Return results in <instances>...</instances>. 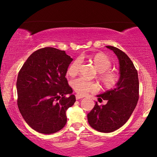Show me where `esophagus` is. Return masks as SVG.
<instances>
[{"label":"esophagus","instance_id":"34e87169","mask_svg":"<svg viewBox=\"0 0 157 157\" xmlns=\"http://www.w3.org/2000/svg\"><path fill=\"white\" fill-rule=\"evenodd\" d=\"M83 98V95H78V94H76V100H79V99H81V98Z\"/></svg>","mask_w":157,"mask_h":157}]
</instances>
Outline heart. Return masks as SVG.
Listing matches in <instances>:
<instances>
[{
    "label": "heart",
    "instance_id": "obj_1",
    "mask_svg": "<svg viewBox=\"0 0 157 157\" xmlns=\"http://www.w3.org/2000/svg\"><path fill=\"white\" fill-rule=\"evenodd\" d=\"M87 58L94 63L98 71V78L108 89L115 88L120 80V76L117 72L110 69L112 67L113 63L110 57L107 54L99 52L87 56ZM80 61L75 59L70 63L67 68V74L68 76L74 77L78 73L80 68ZM74 90L77 94L85 95L88 93L95 92L98 90V85L94 81H89L83 78L75 79L71 83Z\"/></svg>",
    "mask_w": 157,
    "mask_h": 157
}]
</instances>
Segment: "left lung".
Segmentation results:
<instances>
[{
    "instance_id": "left-lung-1",
    "label": "left lung",
    "mask_w": 157,
    "mask_h": 157,
    "mask_svg": "<svg viewBox=\"0 0 157 157\" xmlns=\"http://www.w3.org/2000/svg\"><path fill=\"white\" fill-rule=\"evenodd\" d=\"M116 54L120 63V80L116 88L98 95L97 102L87 115L91 128L101 132H112L126 123L139 100V78L137 69L127 54L117 47L106 46Z\"/></svg>"
}]
</instances>
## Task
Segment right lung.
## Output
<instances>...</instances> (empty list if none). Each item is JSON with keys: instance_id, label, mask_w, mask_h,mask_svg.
<instances>
[{"instance_id": "add662e5", "label": "right lung", "mask_w": 157, "mask_h": 157, "mask_svg": "<svg viewBox=\"0 0 157 157\" xmlns=\"http://www.w3.org/2000/svg\"><path fill=\"white\" fill-rule=\"evenodd\" d=\"M72 61L65 51L44 47L33 52L18 73V108L38 132L55 133L67 123L66 112L76 101L65 77Z\"/></svg>"}]
</instances>
